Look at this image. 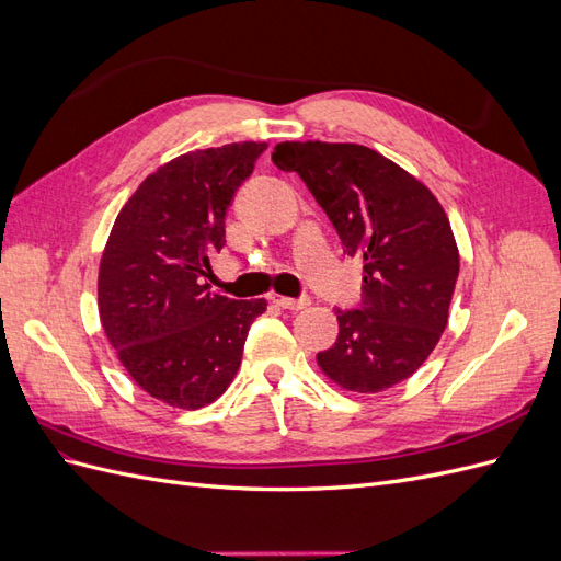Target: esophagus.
I'll use <instances>...</instances> for the list:
<instances>
[{
    "instance_id": "obj_1",
    "label": "esophagus",
    "mask_w": 561,
    "mask_h": 561,
    "mask_svg": "<svg viewBox=\"0 0 561 561\" xmlns=\"http://www.w3.org/2000/svg\"><path fill=\"white\" fill-rule=\"evenodd\" d=\"M271 299H274L276 307H280V309H290V311L307 309L309 304H311V297H309V295H301V297H297V299H293V297H271Z\"/></svg>"
}]
</instances>
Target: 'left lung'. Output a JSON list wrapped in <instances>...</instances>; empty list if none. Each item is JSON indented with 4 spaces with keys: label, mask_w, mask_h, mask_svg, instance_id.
<instances>
[{
    "label": "left lung",
    "mask_w": 561,
    "mask_h": 561,
    "mask_svg": "<svg viewBox=\"0 0 561 561\" xmlns=\"http://www.w3.org/2000/svg\"><path fill=\"white\" fill-rule=\"evenodd\" d=\"M325 210L344 252L363 260L358 309H336L320 369L346 390L410 379L447 328L458 248L439 201L379 151L351 142H280L271 154Z\"/></svg>",
    "instance_id": "obj_1"
}]
</instances>
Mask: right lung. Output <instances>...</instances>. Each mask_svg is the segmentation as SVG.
Wrapping results in <instances>:
<instances>
[{"instance_id": "1", "label": "right lung", "mask_w": 561, "mask_h": 561, "mask_svg": "<svg viewBox=\"0 0 561 561\" xmlns=\"http://www.w3.org/2000/svg\"><path fill=\"white\" fill-rule=\"evenodd\" d=\"M266 142L198 149L151 173L118 213L98 274L110 344L151 398L198 410L225 393L264 299L210 290L225 217Z\"/></svg>"}]
</instances>
